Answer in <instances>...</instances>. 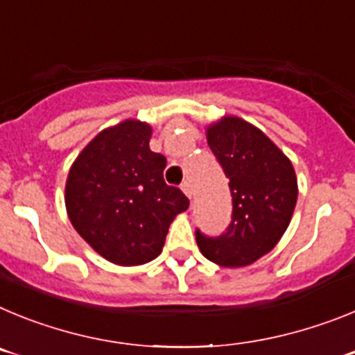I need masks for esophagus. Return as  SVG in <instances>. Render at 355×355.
<instances>
[{"mask_svg":"<svg viewBox=\"0 0 355 355\" xmlns=\"http://www.w3.org/2000/svg\"><path fill=\"white\" fill-rule=\"evenodd\" d=\"M181 190H183V193L188 197V199L192 200V184L188 183V181H184V183L181 184Z\"/></svg>","mask_w":355,"mask_h":355,"instance_id":"obj_1","label":"esophagus"}]
</instances>
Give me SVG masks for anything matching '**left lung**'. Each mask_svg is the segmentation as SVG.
I'll list each match as a JSON object with an SVG mask.
<instances>
[{
  "label": "left lung",
  "instance_id": "obj_1",
  "mask_svg": "<svg viewBox=\"0 0 355 355\" xmlns=\"http://www.w3.org/2000/svg\"><path fill=\"white\" fill-rule=\"evenodd\" d=\"M209 149L229 178L233 220L218 238L196 233L206 259L241 268L270 252L293 216L299 187L290 158L259 128L224 115L206 128Z\"/></svg>",
  "mask_w": 355,
  "mask_h": 355
}]
</instances>
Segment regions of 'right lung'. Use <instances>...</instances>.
I'll use <instances>...</instances> for the list:
<instances>
[{
	"mask_svg": "<svg viewBox=\"0 0 355 355\" xmlns=\"http://www.w3.org/2000/svg\"><path fill=\"white\" fill-rule=\"evenodd\" d=\"M153 128L139 119L110 126L69 168L65 208L71 224L99 256L119 266L158 258L172 220L190 200L163 181L165 156L149 147Z\"/></svg>",
	"mask_w": 355,
	"mask_h": 355,
	"instance_id": "obj_1",
	"label": "right lung"
}]
</instances>
